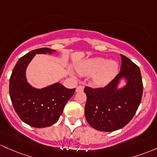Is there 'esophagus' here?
<instances>
[{"mask_svg":"<svg viewBox=\"0 0 157 157\" xmlns=\"http://www.w3.org/2000/svg\"><path fill=\"white\" fill-rule=\"evenodd\" d=\"M83 90H84V86H82V85H78V87H76V90H75L76 92H81V91H83Z\"/></svg>","mask_w":157,"mask_h":157,"instance_id":"34e87169","label":"esophagus"}]
</instances>
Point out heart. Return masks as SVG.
<instances>
[{"instance_id": "b5f03b06", "label": "heart", "mask_w": 157, "mask_h": 157, "mask_svg": "<svg viewBox=\"0 0 157 157\" xmlns=\"http://www.w3.org/2000/svg\"><path fill=\"white\" fill-rule=\"evenodd\" d=\"M78 72L83 75H93V83L97 86L106 85L118 73V64L115 61H107L94 58L84 61L78 65Z\"/></svg>"}]
</instances>
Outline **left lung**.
Here are the masks:
<instances>
[{
    "instance_id": "left-lung-1",
    "label": "left lung",
    "mask_w": 157,
    "mask_h": 157,
    "mask_svg": "<svg viewBox=\"0 0 157 157\" xmlns=\"http://www.w3.org/2000/svg\"><path fill=\"white\" fill-rule=\"evenodd\" d=\"M120 73L105 87H85L87 96L85 118L90 125L100 131L121 129L131 121L140 105L143 84L140 70L126 56L120 55ZM121 78L127 80L125 87L117 89Z\"/></svg>"
}]
</instances>
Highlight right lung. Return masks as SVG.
I'll return each mask as SVG.
<instances>
[{
	"label": "right lung",
	"mask_w": 157,
	"mask_h": 157,
	"mask_svg": "<svg viewBox=\"0 0 157 157\" xmlns=\"http://www.w3.org/2000/svg\"><path fill=\"white\" fill-rule=\"evenodd\" d=\"M54 52L43 47L28 52L19 59L10 76V96L14 109L23 121L34 128L55 124L75 90V88L68 89L60 83L36 89L26 82V68L35 55Z\"/></svg>",
	"instance_id": "obj_1"
}]
</instances>
